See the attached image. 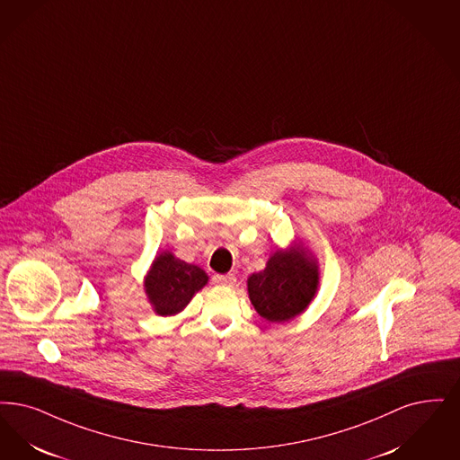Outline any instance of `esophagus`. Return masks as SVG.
<instances>
[{
	"label": "esophagus",
	"mask_w": 460,
	"mask_h": 460,
	"mask_svg": "<svg viewBox=\"0 0 460 460\" xmlns=\"http://www.w3.org/2000/svg\"><path fill=\"white\" fill-rule=\"evenodd\" d=\"M212 280L221 286H233L236 282V277L234 274H214Z\"/></svg>",
	"instance_id": "34e87169"
}]
</instances>
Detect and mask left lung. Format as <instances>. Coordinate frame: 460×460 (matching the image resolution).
<instances>
[{
	"mask_svg": "<svg viewBox=\"0 0 460 460\" xmlns=\"http://www.w3.org/2000/svg\"><path fill=\"white\" fill-rule=\"evenodd\" d=\"M318 288V267L303 250L276 252L265 270L248 279V295L258 314L286 322L303 312Z\"/></svg>",
	"mask_w": 460,
	"mask_h": 460,
	"instance_id": "obj_1",
	"label": "left lung"
}]
</instances>
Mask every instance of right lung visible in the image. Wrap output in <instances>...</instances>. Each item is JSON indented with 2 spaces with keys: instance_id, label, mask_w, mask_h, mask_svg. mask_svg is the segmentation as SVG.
I'll return each instance as SVG.
<instances>
[{
  "instance_id": "1",
  "label": "right lung",
  "mask_w": 460,
  "mask_h": 460,
  "mask_svg": "<svg viewBox=\"0 0 460 460\" xmlns=\"http://www.w3.org/2000/svg\"><path fill=\"white\" fill-rule=\"evenodd\" d=\"M207 280L208 277L200 267L171 253H161L146 279V293L155 313L169 316L181 312Z\"/></svg>"
}]
</instances>
